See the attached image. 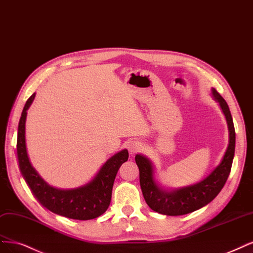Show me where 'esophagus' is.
I'll return each mask as SVG.
<instances>
[{"mask_svg": "<svg viewBox=\"0 0 253 253\" xmlns=\"http://www.w3.org/2000/svg\"><path fill=\"white\" fill-rule=\"evenodd\" d=\"M127 150H128V153L130 155H135L137 154L138 152H140L142 150V144L139 142V141H130L128 144H127Z\"/></svg>", "mask_w": 253, "mask_h": 253, "instance_id": "34e87169", "label": "esophagus"}]
</instances>
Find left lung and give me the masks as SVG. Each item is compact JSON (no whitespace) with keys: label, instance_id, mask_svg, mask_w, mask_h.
Listing matches in <instances>:
<instances>
[{"label":"left lung","instance_id":"8db88e82","mask_svg":"<svg viewBox=\"0 0 253 253\" xmlns=\"http://www.w3.org/2000/svg\"><path fill=\"white\" fill-rule=\"evenodd\" d=\"M211 92L214 100L219 102L227 121L229 140L221 163L205 179L194 185L170 191L165 190L155 181L152 162L143 155L137 154L135 157L139 168V179L144 200L151 210L156 212L167 215H182L198 211L211 203L219 195L227 181L236 147V130L227 102L215 89H211Z\"/></svg>","mask_w":253,"mask_h":253}]
</instances>
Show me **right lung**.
I'll return each mask as SVG.
<instances>
[{
  "instance_id": "right-lung-1",
  "label": "right lung",
  "mask_w": 253,
  "mask_h": 253,
  "mask_svg": "<svg viewBox=\"0 0 253 253\" xmlns=\"http://www.w3.org/2000/svg\"><path fill=\"white\" fill-rule=\"evenodd\" d=\"M34 97L36 93L26 101L17 128L16 152L22 176L33 196L50 211L74 220L95 219L108 210L115 177L121 164L127 161L128 152L123 150L112 156L102 165L97 175L84 186L73 189H58L50 186L32 167L26 147V117Z\"/></svg>"
}]
</instances>
